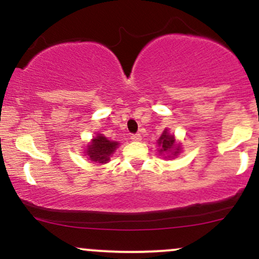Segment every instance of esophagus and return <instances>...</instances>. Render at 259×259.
Segmentation results:
<instances>
[{
  "label": "esophagus",
  "instance_id": "1",
  "mask_svg": "<svg viewBox=\"0 0 259 259\" xmlns=\"http://www.w3.org/2000/svg\"><path fill=\"white\" fill-rule=\"evenodd\" d=\"M133 140V141H135V142H140L142 140V138H141V135H140V134H134V135H132V138H130Z\"/></svg>",
  "mask_w": 259,
  "mask_h": 259
}]
</instances>
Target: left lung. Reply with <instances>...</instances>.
Segmentation results:
<instances>
[{
    "label": "left lung",
    "instance_id": "8db88e82",
    "mask_svg": "<svg viewBox=\"0 0 259 259\" xmlns=\"http://www.w3.org/2000/svg\"><path fill=\"white\" fill-rule=\"evenodd\" d=\"M157 144H158L159 154L165 159L177 158L181 153V151H183L180 142L175 139L174 134L169 133L168 129H164L160 138L157 140Z\"/></svg>",
    "mask_w": 259,
    "mask_h": 259
}]
</instances>
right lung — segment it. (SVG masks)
<instances>
[{"label":"right lung","mask_w":259,"mask_h":259,"mask_svg":"<svg viewBox=\"0 0 259 259\" xmlns=\"http://www.w3.org/2000/svg\"><path fill=\"white\" fill-rule=\"evenodd\" d=\"M118 146H119L118 141H111L102 134H97L88 144L84 150V154L92 162L106 164L109 162L112 154L115 152Z\"/></svg>","instance_id":"obj_1"}]
</instances>
